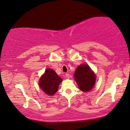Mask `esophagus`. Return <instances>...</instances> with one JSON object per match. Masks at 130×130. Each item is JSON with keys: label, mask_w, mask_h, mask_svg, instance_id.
Segmentation results:
<instances>
[{"label": "esophagus", "mask_w": 130, "mask_h": 130, "mask_svg": "<svg viewBox=\"0 0 130 130\" xmlns=\"http://www.w3.org/2000/svg\"><path fill=\"white\" fill-rule=\"evenodd\" d=\"M65 76H66V77H67V78H69L70 74L69 73H66L65 74Z\"/></svg>", "instance_id": "esophagus-1"}]
</instances>
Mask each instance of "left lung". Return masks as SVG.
I'll return each mask as SVG.
<instances>
[{
    "label": "left lung",
    "instance_id": "obj_1",
    "mask_svg": "<svg viewBox=\"0 0 130 130\" xmlns=\"http://www.w3.org/2000/svg\"><path fill=\"white\" fill-rule=\"evenodd\" d=\"M74 75L78 87L81 91L88 92L95 85L96 76L87 65L82 64L79 66Z\"/></svg>",
    "mask_w": 130,
    "mask_h": 130
}]
</instances>
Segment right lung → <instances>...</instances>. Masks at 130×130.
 I'll use <instances>...</instances> for the list:
<instances>
[{
  "mask_svg": "<svg viewBox=\"0 0 130 130\" xmlns=\"http://www.w3.org/2000/svg\"><path fill=\"white\" fill-rule=\"evenodd\" d=\"M61 82L62 79L54 70L47 69L44 74L40 79L39 85L47 95L52 96L58 91V86Z\"/></svg>",
  "mask_w": 130,
  "mask_h": 130,
  "instance_id": "1",
  "label": "right lung"
}]
</instances>
